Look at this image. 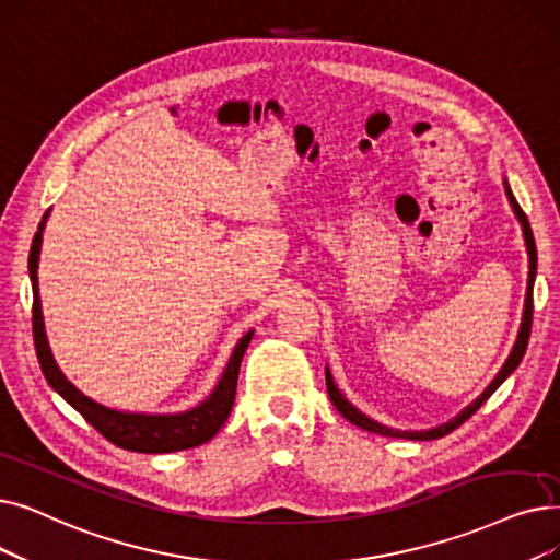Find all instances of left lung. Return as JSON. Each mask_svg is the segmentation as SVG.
Listing matches in <instances>:
<instances>
[{
    "mask_svg": "<svg viewBox=\"0 0 560 560\" xmlns=\"http://www.w3.org/2000/svg\"><path fill=\"white\" fill-rule=\"evenodd\" d=\"M505 194H508V201H510V206H513V210H515V214H517V220H520V224H522V231H524V242H526V252H528V285H526V300H524V315H522V327H520V334H517V340H515V346H513V352H510V357L505 359V363H503V369L499 371V375L492 380V384L485 388V392L469 405V407H465L459 411V415L455 417V419H451L448 423H442V425H436V428H430V430H394V428H386V425H382V423H377V421H373L371 417H366L363 415V411H359L343 394L338 392V386L334 384V377H331V373H329V369H325V380H327V394H329V398H331V402H334V407L340 411V415H343L350 423H354V425H359L361 430H369V432H375V434H384V436H400V440H417V442H430V440H440V436H444V434H448V432H453L455 428H459L462 423H465L467 419H471V415H476V409L488 400L497 388L508 380V375L513 373L517 366H520V361H522V357H524V352H526V346H528V336H530V323H533V281H536V270H538V252H536V240H533V233H530V226H528V220H526V214H524V210L520 208V203H517V199L513 197V191H510V187H508V180H505Z\"/></svg>",
    "mask_w": 560,
    "mask_h": 560,
    "instance_id": "left-lung-1",
    "label": "left lung"
}]
</instances>
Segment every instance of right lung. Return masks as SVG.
<instances>
[{
	"label": "right lung",
	"instance_id": "right-lung-1",
	"mask_svg": "<svg viewBox=\"0 0 560 560\" xmlns=\"http://www.w3.org/2000/svg\"><path fill=\"white\" fill-rule=\"evenodd\" d=\"M47 214H50V210L43 214V222L34 235L32 252H30V279L34 288L32 329H34V346H36L38 363L45 380L50 382L55 392L75 407L95 430L120 448L137 451V453H174V451H185V448H194L210 442L231 415L235 388H237L240 361L245 357L254 329L237 340V346L226 363L220 382H217L214 392L201 405L191 407L187 411H178V415H135V411H118L91 400L61 373L45 336L40 298H38V256H40V242H43V229H45Z\"/></svg>",
	"mask_w": 560,
	"mask_h": 560
}]
</instances>
